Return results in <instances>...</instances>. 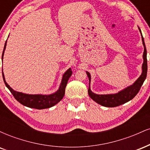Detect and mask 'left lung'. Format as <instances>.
Returning a JSON list of instances; mask_svg holds the SVG:
<instances>
[{
    "mask_svg": "<svg viewBox=\"0 0 150 150\" xmlns=\"http://www.w3.org/2000/svg\"><path fill=\"white\" fill-rule=\"evenodd\" d=\"M141 32L140 29H139ZM142 34V33H141ZM142 44L144 46V53H143V63L142 66V74L137 80L132 84V85L129 86L126 88L123 89V90L120 91L116 94H97L93 93L90 89V86L89 85L88 94L89 96L92 99L101 105V106H106V107H115V106H120V105L125 104L133 99L136 94L139 92L140 89L143 84L144 81L145 80L147 77V49H146L145 44H144V38L142 35ZM87 76L89 77V85H90L91 75L88 72H86Z\"/></svg>",
    "mask_w": 150,
    "mask_h": 150,
    "instance_id": "1",
    "label": "left lung"
}]
</instances>
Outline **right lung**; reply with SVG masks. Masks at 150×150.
<instances>
[{"label": "right lung", "mask_w": 150, "mask_h": 150, "mask_svg": "<svg viewBox=\"0 0 150 150\" xmlns=\"http://www.w3.org/2000/svg\"><path fill=\"white\" fill-rule=\"evenodd\" d=\"M6 43L7 41L6 44H5L4 49H3V51L2 60L3 58V55H4L5 49L6 48ZM72 73H73V72H72L71 68H69V69L63 74L59 89L55 93L49 94V95H43V94H24V93L22 92H17V91L13 90L6 82L3 73V78L6 87L10 91V92L13 94V95L14 96L15 99L18 101H19L20 104L30 108H37V109H44V108L52 107L54 105L58 104L63 99L65 94V87H66L68 81L69 80L70 76H71Z\"/></svg>", "instance_id": "1"}]
</instances>
